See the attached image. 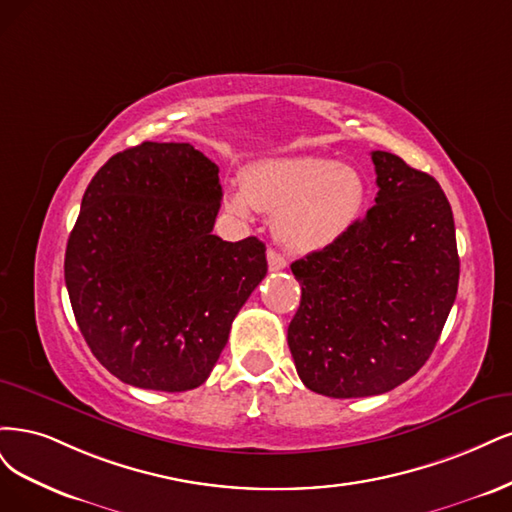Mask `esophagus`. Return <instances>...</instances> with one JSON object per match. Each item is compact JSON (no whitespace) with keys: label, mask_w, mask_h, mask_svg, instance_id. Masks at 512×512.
Listing matches in <instances>:
<instances>
[{"label":"esophagus","mask_w":512,"mask_h":512,"mask_svg":"<svg viewBox=\"0 0 512 512\" xmlns=\"http://www.w3.org/2000/svg\"><path fill=\"white\" fill-rule=\"evenodd\" d=\"M268 266H270V270L272 272H278V270H285L289 263H287V259L280 255L278 251H274V249H268Z\"/></svg>","instance_id":"esophagus-1"}]
</instances>
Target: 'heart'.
<instances>
[{"label": "heart", "instance_id": "1", "mask_svg": "<svg viewBox=\"0 0 512 512\" xmlns=\"http://www.w3.org/2000/svg\"><path fill=\"white\" fill-rule=\"evenodd\" d=\"M229 212L274 214V236L289 251L310 255L340 242L361 221L368 183L357 168L325 157H283L253 163L242 187L225 195Z\"/></svg>", "mask_w": 512, "mask_h": 512}]
</instances>
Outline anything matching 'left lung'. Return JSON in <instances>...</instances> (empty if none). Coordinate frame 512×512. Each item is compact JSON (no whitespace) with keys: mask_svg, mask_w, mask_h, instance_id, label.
<instances>
[{"mask_svg":"<svg viewBox=\"0 0 512 512\" xmlns=\"http://www.w3.org/2000/svg\"><path fill=\"white\" fill-rule=\"evenodd\" d=\"M374 206L340 242L291 263L302 287L287 342L329 398L391 391L430 359L457 295L453 210L436 178L372 151Z\"/></svg>","mask_w":512,"mask_h":512,"instance_id":"1","label":"left lung"}]
</instances>
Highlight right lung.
I'll use <instances>...</instances> for the list:
<instances>
[{"instance_id": "right-lung-1", "label": "right lung", "mask_w": 512, "mask_h": 512, "mask_svg": "<svg viewBox=\"0 0 512 512\" xmlns=\"http://www.w3.org/2000/svg\"><path fill=\"white\" fill-rule=\"evenodd\" d=\"M221 197L219 168L187 142L117 153L82 195L65 287L91 353L123 383L200 387L266 276L261 240L212 234Z\"/></svg>"}]
</instances>
